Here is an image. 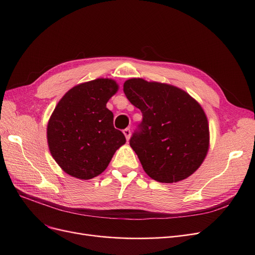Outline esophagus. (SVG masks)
Masks as SVG:
<instances>
[{
  "label": "esophagus",
  "mask_w": 255,
  "mask_h": 255,
  "mask_svg": "<svg viewBox=\"0 0 255 255\" xmlns=\"http://www.w3.org/2000/svg\"><path fill=\"white\" fill-rule=\"evenodd\" d=\"M123 134H125V136H126V138H127V140H128L129 137H130V129H129V128L123 129Z\"/></svg>",
  "instance_id": "obj_1"
}]
</instances>
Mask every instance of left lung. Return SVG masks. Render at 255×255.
Returning <instances> with one entry per match:
<instances>
[{
  "instance_id": "8db88e82",
  "label": "left lung",
  "mask_w": 255,
  "mask_h": 255,
  "mask_svg": "<svg viewBox=\"0 0 255 255\" xmlns=\"http://www.w3.org/2000/svg\"><path fill=\"white\" fill-rule=\"evenodd\" d=\"M123 91L142 114L129 145L145 173L160 183H175L194 173L210 145L201 105L172 85L142 79L126 81Z\"/></svg>"
}]
</instances>
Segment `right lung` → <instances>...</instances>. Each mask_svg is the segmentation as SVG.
<instances>
[{
    "label": "right lung",
    "instance_id": "obj_1",
    "mask_svg": "<svg viewBox=\"0 0 255 255\" xmlns=\"http://www.w3.org/2000/svg\"><path fill=\"white\" fill-rule=\"evenodd\" d=\"M117 90L114 80L97 79L76 85L56 105L48 123V144L53 158L69 175L90 180L101 174L126 143L106 107Z\"/></svg>",
    "mask_w": 255,
    "mask_h": 255
}]
</instances>
